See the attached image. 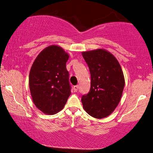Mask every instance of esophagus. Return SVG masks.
<instances>
[{
  "mask_svg": "<svg viewBox=\"0 0 153 153\" xmlns=\"http://www.w3.org/2000/svg\"><path fill=\"white\" fill-rule=\"evenodd\" d=\"M78 88H79L78 85H74V86L73 87V90H74V91L76 92L77 91H78Z\"/></svg>",
  "mask_w": 153,
  "mask_h": 153,
  "instance_id": "34e87169",
  "label": "esophagus"
}]
</instances>
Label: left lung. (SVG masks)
I'll return each instance as SVG.
<instances>
[{
  "label": "left lung",
  "mask_w": 153,
  "mask_h": 153,
  "mask_svg": "<svg viewBox=\"0 0 153 153\" xmlns=\"http://www.w3.org/2000/svg\"><path fill=\"white\" fill-rule=\"evenodd\" d=\"M91 73V89L81 97L84 110L95 118H106L116 109L125 87V77L116 57L103 49L83 51Z\"/></svg>",
  "instance_id": "left-lung-1"
}]
</instances>
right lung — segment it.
Returning a JSON list of instances; mask_svg holds the SVG:
<instances>
[{
  "label": "right lung",
  "instance_id": "obj_1",
  "mask_svg": "<svg viewBox=\"0 0 153 153\" xmlns=\"http://www.w3.org/2000/svg\"><path fill=\"white\" fill-rule=\"evenodd\" d=\"M70 57L62 47L51 45L38 54L29 74L33 103L44 114L53 115L64 108L71 95L66 62Z\"/></svg>",
  "mask_w": 153,
  "mask_h": 153
}]
</instances>
